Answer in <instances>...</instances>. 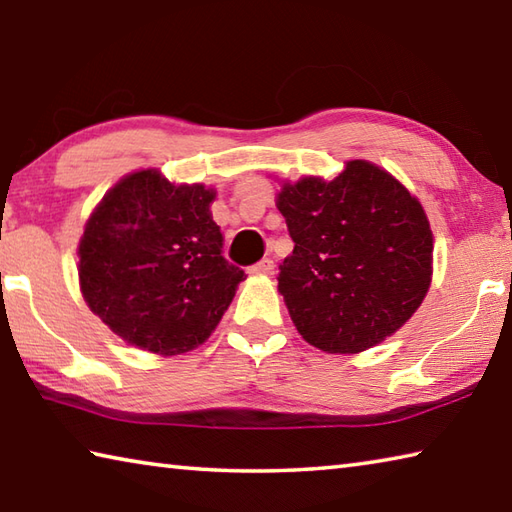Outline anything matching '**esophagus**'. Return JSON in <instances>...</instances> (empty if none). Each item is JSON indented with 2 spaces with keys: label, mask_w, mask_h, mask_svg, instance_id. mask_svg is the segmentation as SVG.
<instances>
[{
  "label": "esophagus",
  "mask_w": 512,
  "mask_h": 512,
  "mask_svg": "<svg viewBox=\"0 0 512 512\" xmlns=\"http://www.w3.org/2000/svg\"><path fill=\"white\" fill-rule=\"evenodd\" d=\"M273 271H275V264H273V259H262V262H257L255 266H250V273H255V275H273Z\"/></svg>",
  "instance_id": "34e87169"
}]
</instances>
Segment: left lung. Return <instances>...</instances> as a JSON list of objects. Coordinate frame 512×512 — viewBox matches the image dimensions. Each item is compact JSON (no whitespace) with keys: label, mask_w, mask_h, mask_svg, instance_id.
Returning <instances> with one entry per match:
<instances>
[{"label":"left lung","mask_w":512,"mask_h":512,"mask_svg":"<svg viewBox=\"0 0 512 512\" xmlns=\"http://www.w3.org/2000/svg\"><path fill=\"white\" fill-rule=\"evenodd\" d=\"M277 210L295 241L277 291L309 345L327 353L376 347L425 300L430 221L421 201L383 167L358 159L331 181H286Z\"/></svg>","instance_id":"8db88e82"}]
</instances>
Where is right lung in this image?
Segmentation results:
<instances>
[{
  "mask_svg": "<svg viewBox=\"0 0 512 512\" xmlns=\"http://www.w3.org/2000/svg\"><path fill=\"white\" fill-rule=\"evenodd\" d=\"M215 197L201 183L138 170L91 212L78 246L80 291L127 345L179 356L217 329L246 275L221 255Z\"/></svg>",
  "mask_w": 512,
  "mask_h": 512,
  "instance_id": "1",
  "label": "right lung"
}]
</instances>
